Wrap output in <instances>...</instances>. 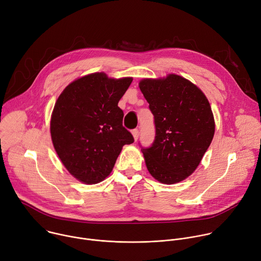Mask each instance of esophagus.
<instances>
[{"instance_id": "34e87169", "label": "esophagus", "mask_w": 261, "mask_h": 261, "mask_svg": "<svg viewBox=\"0 0 261 261\" xmlns=\"http://www.w3.org/2000/svg\"><path fill=\"white\" fill-rule=\"evenodd\" d=\"M132 134H133L134 140L136 141V140H137V138H138V136H139V130H138V129H134V130H132Z\"/></svg>"}]
</instances>
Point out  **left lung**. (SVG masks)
<instances>
[{"instance_id":"left-lung-1","label":"left lung","mask_w":261,"mask_h":261,"mask_svg":"<svg viewBox=\"0 0 261 261\" xmlns=\"http://www.w3.org/2000/svg\"><path fill=\"white\" fill-rule=\"evenodd\" d=\"M139 89L154 115L156 136L142 147L145 165L162 184H175L199 165L215 133L213 111L205 95L176 74L142 80Z\"/></svg>"}]
</instances>
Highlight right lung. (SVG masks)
<instances>
[{"instance_id": "add662e5", "label": "right lung", "mask_w": 261, "mask_h": 261, "mask_svg": "<svg viewBox=\"0 0 261 261\" xmlns=\"http://www.w3.org/2000/svg\"><path fill=\"white\" fill-rule=\"evenodd\" d=\"M131 83V77L89 74L67 86L55 104L50 120L55 150L67 170L85 184L103 180L122 147L134 142L118 106Z\"/></svg>"}]
</instances>
